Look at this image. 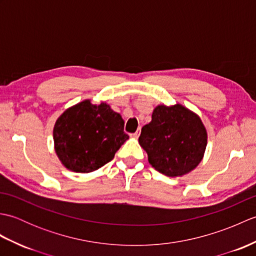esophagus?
Returning a JSON list of instances; mask_svg holds the SVG:
<instances>
[{
    "instance_id": "34e87169",
    "label": "esophagus",
    "mask_w": 256,
    "mask_h": 256,
    "mask_svg": "<svg viewBox=\"0 0 256 256\" xmlns=\"http://www.w3.org/2000/svg\"><path fill=\"white\" fill-rule=\"evenodd\" d=\"M140 130H138L136 132L133 133V134H131V136H133V138H138L140 136Z\"/></svg>"
}]
</instances>
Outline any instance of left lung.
Returning <instances> with one entry per match:
<instances>
[{
    "mask_svg": "<svg viewBox=\"0 0 256 256\" xmlns=\"http://www.w3.org/2000/svg\"><path fill=\"white\" fill-rule=\"evenodd\" d=\"M140 145L150 164L170 177L182 176L198 166L206 146V131L200 118L180 104L158 106L144 125Z\"/></svg>",
    "mask_w": 256,
    "mask_h": 256,
    "instance_id": "1",
    "label": "left lung"
}]
</instances>
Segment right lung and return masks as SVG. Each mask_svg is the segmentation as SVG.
<instances>
[{"label":"right lung","instance_id":"right-lung-1","mask_svg":"<svg viewBox=\"0 0 256 256\" xmlns=\"http://www.w3.org/2000/svg\"><path fill=\"white\" fill-rule=\"evenodd\" d=\"M128 138L124 121L106 103L84 100L64 111L54 128L56 153L64 166L91 172L111 162Z\"/></svg>","mask_w":256,"mask_h":256}]
</instances>
